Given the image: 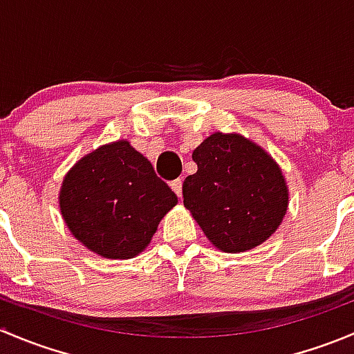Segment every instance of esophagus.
I'll use <instances>...</instances> for the list:
<instances>
[{
  "instance_id": "34e87169",
  "label": "esophagus",
  "mask_w": 354,
  "mask_h": 354,
  "mask_svg": "<svg viewBox=\"0 0 354 354\" xmlns=\"http://www.w3.org/2000/svg\"><path fill=\"white\" fill-rule=\"evenodd\" d=\"M169 187L173 188V192L178 197H181V194H183V180H180V178H178V180H173L169 183Z\"/></svg>"
}]
</instances>
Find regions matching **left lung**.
<instances>
[{
  "instance_id": "1",
  "label": "left lung",
  "mask_w": 354,
  "mask_h": 354,
  "mask_svg": "<svg viewBox=\"0 0 354 354\" xmlns=\"http://www.w3.org/2000/svg\"><path fill=\"white\" fill-rule=\"evenodd\" d=\"M198 169L183 183V203L205 236L227 253L263 243L288 209L283 173L241 135L214 133L194 151Z\"/></svg>"
}]
</instances>
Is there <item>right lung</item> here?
Masks as SVG:
<instances>
[{
	"label": "right lung",
	"mask_w": 354,
	"mask_h": 354,
	"mask_svg": "<svg viewBox=\"0 0 354 354\" xmlns=\"http://www.w3.org/2000/svg\"><path fill=\"white\" fill-rule=\"evenodd\" d=\"M174 192L127 140L78 160L63 181V219L80 243L108 259H131L176 205Z\"/></svg>",
	"instance_id": "add662e5"
}]
</instances>
